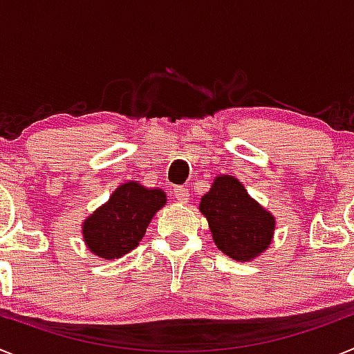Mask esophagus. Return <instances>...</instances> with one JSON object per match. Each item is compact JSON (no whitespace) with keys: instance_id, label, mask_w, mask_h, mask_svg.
Segmentation results:
<instances>
[{"instance_id":"1","label":"esophagus","mask_w":354,"mask_h":354,"mask_svg":"<svg viewBox=\"0 0 354 354\" xmlns=\"http://www.w3.org/2000/svg\"><path fill=\"white\" fill-rule=\"evenodd\" d=\"M174 197H175V201L180 202V204H188L189 202L188 188H184V186H177V188L174 189Z\"/></svg>"}]
</instances>
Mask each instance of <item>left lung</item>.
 I'll list each match as a JSON object with an SVG mask.
<instances>
[{
    "instance_id": "1",
    "label": "left lung",
    "mask_w": 354,
    "mask_h": 354,
    "mask_svg": "<svg viewBox=\"0 0 354 354\" xmlns=\"http://www.w3.org/2000/svg\"><path fill=\"white\" fill-rule=\"evenodd\" d=\"M198 209L209 223L214 245L234 261H252L270 247L276 216L234 175H216Z\"/></svg>"
}]
</instances>
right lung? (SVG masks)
I'll list each match as a JSON object with an SVG mask.
<instances>
[{
    "label": "right lung",
    "instance_id": "right-lung-1",
    "mask_svg": "<svg viewBox=\"0 0 354 354\" xmlns=\"http://www.w3.org/2000/svg\"><path fill=\"white\" fill-rule=\"evenodd\" d=\"M166 206V193L138 180L120 184L105 204L82 222L87 250L102 259L122 258L140 245L153 214Z\"/></svg>",
    "mask_w": 354,
    "mask_h": 354
}]
</instances>
